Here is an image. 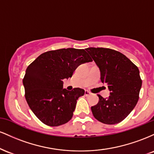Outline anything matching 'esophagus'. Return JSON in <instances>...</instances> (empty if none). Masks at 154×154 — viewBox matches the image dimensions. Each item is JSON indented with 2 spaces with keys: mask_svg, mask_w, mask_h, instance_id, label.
Listing matches in <instances>:
<instances>
[{
  "mask_svg": "<svg viewBox=\"0 0 154 154\" xmlns=\"http://www.w3.org/2000/svg\"><path fill=\"white\" fill-rule=\"evenodd\" d=\"M85 95L86 96H89V95H91V92L88 91H85Z\"/></svg>",
  "mask_w": 154,
  "mask_h": 154,
  "instance_id": "esophagus-1",
  "label": "esophagus"
}]
</instances>
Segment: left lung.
<instances>
[{
    "label": "left lung",
    "instance_id": "1",
    "mask_svg": "<svg viewBox=\"0 0 154 154\" xmlns=\"http://www.w3.org/2000/svg\"><path fill=\"white\" fill-rule=\"evenodd\" d=\"M100 72V80L108 85L110 95L91 107L93 116L100 122L114 125L124 120L133 110L142 86L138 68L125 55L110 48L85 49Z\"/></svg>",
    "mask_w": 154,
    "mask_h": 154
}]
</instances>
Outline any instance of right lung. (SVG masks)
<instances>
[{"label": "right lung", "mask_w": 154, "mask_h": 154, "mask_svg": "<svg viewBox=\"0 0 154 154\" xmlns=\"http://www.w3.org/2000/svg\"><path fill=\"white\" fill-rule=\"evenodd\" d=\"M93 60L84 49L62 48L43 53L28 66L23 79L25 98L42 122L56 127L73 116L81 88H63V79L72 77L79 65Z\"/></svg>", "instance_id": "right-lung-1"}]
</instances>
